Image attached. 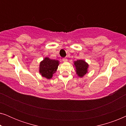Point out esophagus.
Here are the masks:
<instances>
[{"instance_id": "esophagus-1", "label": "esophagus", "mask_w": 126, "mask_h": 126, "mask_svg": "<svg viewBox=\"0 0 126 126\" xmlns=\"http://www.w3.org/2000/svg\"><path fill=\"white\" fill-rule=\"evenodd\" d=\"M63 62H67V61H68V59H67V58H63Z\"/></svg>"}]
</instances>
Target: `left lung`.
Returning a JSON list of instances; mask_svg holds the SVG:
<instances>
[{
    "label": "left lung",
    "instance_id": "8db88e82",
    "mask_svg": "<svg viewBox=\"0 0 126 126\" xmlns=\"http://www.w3.org/2000/svg\"><path fill=\"white\" fill-rule=\"evenodd\" d=\"M74 66L76 68V74L79 77H84V75L88 73L89 65L84 60H79L74 61Z\"/></svg>",
    "mask_w": 126,
    "mask_h": 126
}]
</instances>
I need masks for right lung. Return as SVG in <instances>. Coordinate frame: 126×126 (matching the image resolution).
I'll return each instance as SVG.
<instances>
[{"mask_svg":"<svg viewBox=\"0 0 126 126\" xmlns=\"http://www.w3.org/2000/svg\"><path fill=\"white\" fill-rule=\"evenodd\" d=\"M58 60H51L49 57H45L39 64V73L42 77L47 79L52 78L53 75L56 73L59 65Z\"/></svg>","mask_w":126,"mask_h":126,"instance_id":"obj_1","label":"right lung"}]
</instances>
